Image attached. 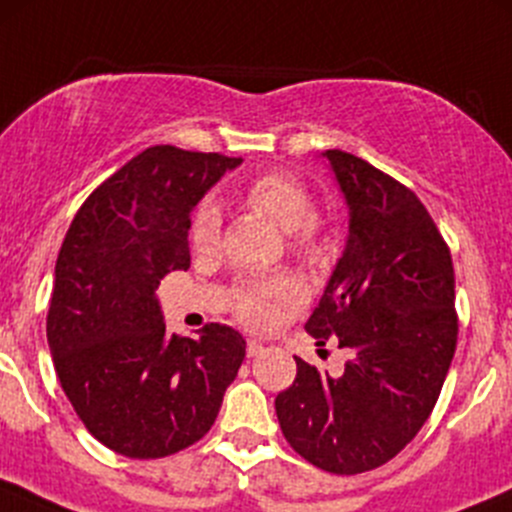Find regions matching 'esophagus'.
Returning a JSON list of instances; mask_svg holds the SVG:
<instances>
[{"label": "esophagus", "instance_id": "1", "mask_svg": "<svg viewBox=\"0 0 512 512\" xmlns=\"http://www.w3.org/2000/svg\"><path fill=\"white\" fill-rule=\"evenodd\" d=\"M262 352H265V347H262L260 342H255V339L247 342V356H250V359H255V356H260Z\"/></svg>", "mask_w": 512, "mask_h": 512}]
</instances>
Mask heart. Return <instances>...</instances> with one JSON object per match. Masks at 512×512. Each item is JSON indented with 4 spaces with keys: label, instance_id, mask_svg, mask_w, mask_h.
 Instances as JSON below:
<instances>
[{
    "label": "heart",
    "instance_id": "heart-1",
    "mask_svg": "<svg viewBox=\"0 0 512 512\" xmlns=\"http://www.w3.org/2000/svg\"><path fill=\"white\" fill-rule=\"evenodd\" d=\"M242 200L250 205L252 210L262 213L277 223L282 230L289 232L292 237V247L302 255L314 257L322 252L324 240L319 223L312 218V195L309 190L299 183L294 175L282 173V170H270L242 188ZM220 240V210L218 205L203 200L198 208L193 210L190 218V242L198 252L215 250ZM299 282L292 275H270L257 277V280L242 282L237 289L235 307L240 317L252 327H270L275 322L277 304L294 302L299 297Z\"/></svg>",
    "mask_w": 512,
    "mask_h": 512
}]
</instances>
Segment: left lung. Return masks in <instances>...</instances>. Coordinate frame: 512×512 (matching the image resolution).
<instances>
[{"mask_svg":"<svg viewBox=\"0 0 512 512\" xmlns=\"http://www.w3.org/2000/svg\"><path fill=\"white\" fill-rule=\"evenodd\" d=\"M322 158L349 232L307 332L349 359L332 376L294 356L297 379L275 411L304 461L354 476L391 461L431 416L456 352V280L441 232L406 185L352 153Z\"/></svg>","mask_w":512,"mask_h":512,"instance_id":"1","label":"left lung"}]
</instances>
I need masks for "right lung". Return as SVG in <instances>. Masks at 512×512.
I'll return each mask as SVG.
<instances>
[{
    "label": "right lung",
    "instance_id": "add662e5",
    "mask_svg": "<svg viewBox=\"0 0 512 512\" xmlns=\"http://www.w3.org/2000/svg\"><path fill=\"white\" fill-rule=\"evenodd\" d=\"M242 158L153 146L89 195L61 245L46 339L61 389L91 436L128 458H163L210 431L245 339L205 324L165 332L156 289L190 267V213Z\"/></svg>",
    "mask_w": 512,
    "mask_h": 512
}]
</instances>
